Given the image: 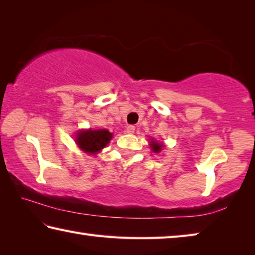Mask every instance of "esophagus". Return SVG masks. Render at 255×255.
Listing matches in <instances>:
<instances>
[{
  "instance_id": "1",
  "label": "esophagus",
  "mask_w": 255,
  "mask_h": 255,
  "mask_svg": "<svg viewBox=\"0 0 255 255\" xmlns=\"http://www.w3.org/2000/svg\"><path fill=\"white\" fill-rule=\"evenodd\" d=\"M134 131H135V127H133V125H130V127L127 128V133L132 134V133H134Z\"/></svg>"
}]
</instances>
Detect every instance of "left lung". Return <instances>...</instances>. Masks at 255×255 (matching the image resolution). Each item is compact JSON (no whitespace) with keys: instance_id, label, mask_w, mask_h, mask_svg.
I'll list each match as a JSON object with an SVG mask.
<instances>
[{"instance_id":"8db88e82","label":"left lung","mask_w":255,"mask_h":255,"mask_svg":"<svg viewBox=\"0 0 255 255\" xmlns=\"http://www.w3.org/2000/svg\"><path fill=\"white\" fill-rule=\"evenodd\" d=\"M150 146H151V148H152V150L154 151V152H160V151H161V148H162V144L158 143L157 141H152V142H151Z\"/></svg>"}]
</instances>
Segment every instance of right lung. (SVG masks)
I'll return each instance as SVG.
<instances>
[{"label": "right lung", "instance_id": "1", "mask_svg": "<svg viewBox=\"0 0 255 255\" xmlns=\"http://www.w3.org/2000/svg\"><path fill=\"white\" fill-rule=\"evenodd\" d=\"M111 139L112 133L107 130H87L76 135V143L86 153L93 154L105 148Z\"/></svg>", "mask_w": 255, "mask_h": 255}]
</instances>
